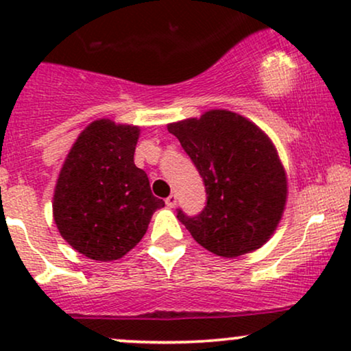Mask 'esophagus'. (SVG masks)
<instances>
[{
    "mask_svg": "<svg viewBox=\"0 0 351 351\" xmlns=\"http://www.w3.org/2000/svg\"><path fill=\"white\" fill-rule=\"evenodd\" d=\"M165 203H167L168 208H175L176 206V196L175 195H170L167 198V201H165Z\"/></svg>",
    "mask_w": 351,
    "mask_h": 351,
    "instance_id": "34e87169",
    "label": "esophagus"
}]
</instances>
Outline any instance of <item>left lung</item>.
I'll return each instance as SVG.
<instances>
[{
  "label": "left lung",
  "instance_id": "8db88e82",
  "mask_svg": "<svg viewBox=\"0 0 351 351\" xmlns=\"http://www.w3.org/2000/svg\"><path fill=\"white\" fill-rule=\"evenodd\" d=\"M167 127L206 186L208 203L199 216L178 213L193 239L228 259L263 247L279 226L289 195L287 173L269 135L226 108Z\"/></svg>",
  "mask_w": 351,
  "mask_h": 351
}]
</instances>
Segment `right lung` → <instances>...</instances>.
Masks as SVG:
<instances>
[{"label":"right lung","mask_w":351,"mask_h":351,"mask_svg":"<svg viewBox=\"0 0 351 351\" xmlns=\"http://www.w3.org/2000/svg\"><path fill=\"white\" fill-rule=\"evenodd\" d=\"M138 125L97 119L80 132L60 168L52 217L60 236L94 261H117L147 232L165 201L152 195L147 173L135 167Z\"/></svg>","instance_id":"add662e5"}]
</instances>
